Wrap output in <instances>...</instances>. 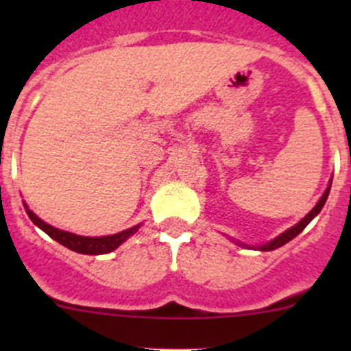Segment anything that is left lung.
<instances>
[{"label": "left lung", "mask_w": 351, "mask_h": 351, "mask_svg": "<svg viewBox=\"0 0 351 351\" xmlns=\"http://www.w3.org/2000/svg\"><path fill=\"white\" fill-rule=\"evenodd\" d=\"M331 182H332V178L329 180V185H328V189L324 190L323 197H321L319 200H317V204L314 205V207H313V210H311L309 214H306V217H302V219H300V221L297 222L295 226H292V228H289V229H287V231L282 232V234H278L277 238H274V239H271V241H268V243H265V244H260V246H250V244H244V243H241V241H234V239H232V238H229V239H232V241H234L236 244H239V246H244V247H251V250H260V251H274V250H277V247L284 246V244H287V243H289V241H292V239L295 238V236H299L300 232H302L304 229H306V226L309 224V222L313 221V219L316 217L317 214H319V212H321V208L324 207V204H326V200H328L329 190H331Z\"/></svg>", "instance_id": "1"}]
</instances>
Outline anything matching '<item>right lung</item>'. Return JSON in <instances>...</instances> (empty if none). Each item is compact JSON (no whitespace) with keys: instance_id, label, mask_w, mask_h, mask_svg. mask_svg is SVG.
I'll list each match as a JSON object with an SVG mask.
<instances>
[{"instance_id":"add662e5","label":"right lung","mask_w":351,"mask_h":351,"mask_svg":"<svg viewBox=\"0 0 351 351\" xmlns=\"http://www.w3.org/2000/svg\"><path fill=\"white\" fill-rule=\"evenodd\" d=\"M23 205H25V210H27L28 217H30V221L34 222L37 228H40L42 231H44L47 236H51L54 241L61 243L62 246L69 247L71 251H76V253H81V254L112 253V251L117 250L120 244L125 243L130 236L136 234L141 228V224H137V226H134V228L125 229V231L117 232V234L100 236V238H93V236H80V234H74V232L62 231V229H58V228H54V226L47 224V222L42 221L38 215H35L34 212L28 208V205L25 204V202H23Z\"/></svg>"}]
</instances>
